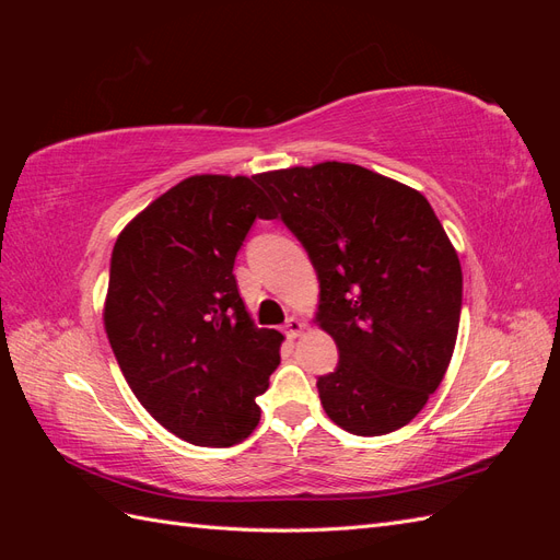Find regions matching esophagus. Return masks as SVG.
<instances>
[{"mask_svg": "<svg viewBox=\"0 0 560 560\" xmlns=\"http://www.w3.org/2000/svg\"><path fill=\"white\" fill-rule=\"evenodd\" d=\"M303 329H306V322L299 319V317H290V319L284 322L287 338H299L303 334Z\"/></svg>", "mask_w": 560, "mask_h": 560, "instance_id": "obj_1", "label": "esophagus"}]
</instances>
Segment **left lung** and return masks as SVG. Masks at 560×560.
<instances>
[{
    "instance_id": "8db88e82",
    "label": "left lung",
    "mask_w": 560,
    "mask_h": 560,
    "mask_svg": "<svg viewBox=\"0 0 560 560\" xmlns=\"http://www.w3.org/2000/svg\"><path fill=\"white\" fill-rule=\"evenodd\" d=\"M257 182L319 280L315 319L341 354L317 378L327 416L360 436L404 428L446 374L463 306L460 259L428 198L338 161Z\"/></svg>"
}]
</instances>
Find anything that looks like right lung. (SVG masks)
Here are the masks:
<instances>
[{"label": "right lung", "mask_w": 560, "mask_h": 560, "mask_svg": "<svg viewBox=\"0 0 560 560\" xmlns=\"http://www.w3.org/2000/svg\"><path fill=\"white\" fill-rule=\"evenodd\" d=\"M254 219H276L257 175H194L135 217L112 252L116 362L144 409L196 446L249 436L254 397L280 364L282 334L254 325L233 276Z\"/></svg>", "instance_id": "right-lung-1"}]
</instances>
